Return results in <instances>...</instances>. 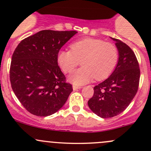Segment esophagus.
<instances>
[{
    "instance_id": "1",
    "label": "esophagus",
    "mask_w": 151,
    "mask_h": 151,
    "mask_svg": "<svg viewBox=\"0 0 151 151\" xmlns=\"http://www.w3.org/2000/svg\"><path fill=\"white\" fill-rule=\"evenodd\" d=\"M81 87H79V86H77V85H73V89L74 90H77L78 89H80Z\"/></svg>"
}]
</instances>
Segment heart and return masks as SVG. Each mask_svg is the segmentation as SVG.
<instances>
[{"label":"heart","instance_id":"1","mask_svg":"<svg viewBox=\"0 0 151 151\" xmlns=\"http://www.w3.org/2000/svg\"><path fill=\"white\" fill-rule=\"evenodd\" d=\"M119 59L115 44L95 38H84L74 41L70 50L62 51L58 55V63L66 74L72 73L77 66L82 67L69 77L77 85L88 83L93 79L103 80L113 72Z\"/></svg>","mask_w":151,"mask_h":151}]
</instances>
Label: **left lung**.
<instances>
[{
	"label": "left lung",
	"instance_id": "obj_1",
	"mask_svg": "<svg viewBox=\"0 0 151 151\" xmlns=\"http://www.w3.org/2000/svg\"><path fill=\"white\" fill-rule=\"evenodd\" d=\"M119 59L112 74L94 87L88 101L89 107L102 118H110L123 112L136 94L140 82V67L135 53L126 44L117 39Z\"/></svg>",
	"mask_w": 151,
	"mask_h": 151
}]
</instances>
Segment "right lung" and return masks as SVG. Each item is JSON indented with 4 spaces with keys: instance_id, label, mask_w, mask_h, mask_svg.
<instances>
[{
    "instance_id": "obj_1",
    "label": "right lung",
    "mask_w": 151,
    "mask_h": 151,
    "mask_svg": "<svg viewBox=\"0 0 151 151\" xmlns=\"http://www.w3.org/2000/svg\"><path fill=\"white\" fill-rule=\"evenodd\" d=\"M76 31L43 30L23 39L10 67L13 91L28 112L40 117L55 113L72 92L58 65L59 50Z\"/></svg>"
}]
</instances>
